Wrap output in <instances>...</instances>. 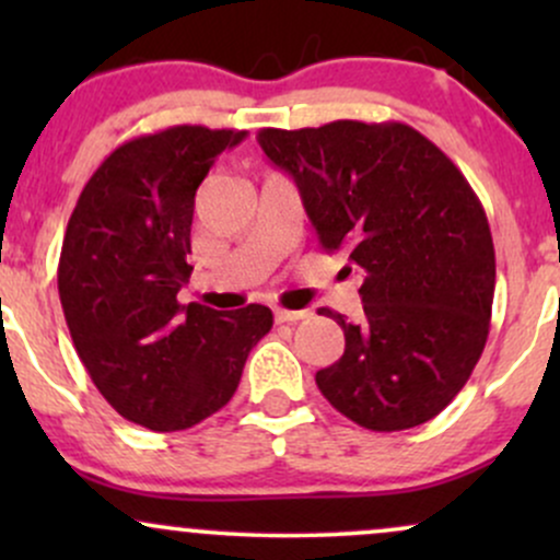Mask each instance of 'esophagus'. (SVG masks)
Returning a JSON list of instances; mask_svg holds the SVG:
<instances>
[{
  "instance_id": "obj_1",
  "label": "esophagus",
  "mask_w": 560,
  "mask_h": 560,
  "mask_svg": "<svg viewBox=\"0 0 560 560\" xmlns=\"http://www.w3.org/2000/svg\"><path fill=\"white\" fill-rule=\"evenodd\" d=\"M273 316H276V320H279V324H294V320L305 318L307 311H287V307H276Z\"/></svg>"
}]
</instances>
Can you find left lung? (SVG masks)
<instances>
[{
  "instance_id": "1",
  "label": "left lung",
  "mask_w": 560,
  "mask_h": 560,
  "mask_svg": "<svg viewBox=\"0 0 560 560\" xmlns=\"http://www.w3.org/2000/svg\"><path fill=\"white\" fill-rule=\"evenodd\" d=\"M258 144L294 178L320 247L363 273L358 324L318 311L345 331V355L316 374L320 395L371 432L434 419L490 334L494 247L471 184L397 120L260 128Z\"/></svg>"
}]
</instances>
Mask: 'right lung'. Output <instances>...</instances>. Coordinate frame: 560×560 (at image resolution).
<instances>
[{
    "mask_svg": "<svg viewBox=\"0 0 560 560\" xmlns=\"http://www.w3.org/2000/svg\"><path fill=\"white\" fill-rule=\"evenodd\" d=\"M244 137L171 126L126 141L70 213L57 289L75 352L100 395L152 432H182L218 413L273 326L266 305L218 313L176 298L191 276L197 186Z\"/></svg>",
    "mask_w": 560,
    "mask_h": 560,
    "instance_id": "right-lung-1",
    "label": "right lung"
}]
</instances>
